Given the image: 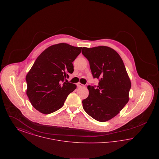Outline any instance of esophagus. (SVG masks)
<instances>
[{"instance_id":"34e87169","label":"esophagus","mask_w":159,"mask_h":159,"mask_svg":"<svg viewBox=\"0 0 159 159\" xmlns=\"http://www.w3.org/2000/svg\"><path fill=\"white\" fill-rule=\"evenodd\" d=\"M77 86H78V87H79V88H84L85 86L83 84H82L81 83H78L77 84Z\"/></svg>"}]
</instances>
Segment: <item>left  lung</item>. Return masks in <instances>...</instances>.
<instances>
[{"mask_svg":"<svg viewBox=\"0 0 159 159\" xmlns=\"http://www.w3.org/2000/svg\"><path fill=\"white\" fill-rule=\"evenodd\" d=\"M82 53L89 62L93 78L99 79L97 87L88 86L83 109L97 121H108L128 102L131 82L125 66L119 54L108 46L83 47Z\"/></svg>","mask_w":159,"mask_h":159,"instance_id":"8db88e82","label":"left lung"}]
</instances>
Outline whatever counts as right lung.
Here are the masks:
<instances>
[{"mask_svg":"<svg viewBox=\"0 0 159 159\" xmlns=\"http://www.w3.org/2000/svg\"><path fill=\"white\" fill-rule=\"evenodd\" d=\"M82 47L61 43L46 48L38 57L25 79L26 93L33 107L41 113L48 114L64 106L76 85L64 82L73 73V62L80 53Z\"/></svg>","mask_w":159,"mask_h":159,"instance_id":"obj_1","label":"right lung"}]
</instances>
